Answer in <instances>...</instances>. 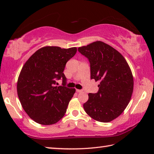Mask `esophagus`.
I'll list each match as a JSON object with an SVG mask.
<instances>
[{
  "label": "esophagus",
  "instance_id": "obj_1",
  "mask_svg": "<svg viewBox=\"0 0 154 154\" xmlns=\"http://www.w3.org/2000/svg\"><path fill=\"white\" fill-rule=\"evenodd\" d=\"M76 91H77V92H78V93L82 92H83V90H78V89H77Z\"/></svg>",
  "mask_w": 154,
  "mask_h": 154
}]
</instances>
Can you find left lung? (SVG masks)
Listing matches in <instances>:
<instances>
[{
  "label": "left lung",
  "instance_id": "obj_1",
  "mask_svg": "<svg viewBox=\"0 0 154 154\" xmlns=\"http://www.w3.org/2000/svg\"><path fill=\"white\" fill-rule=\"evenodd\" d=\"M78 51L89 60L91 79L100 82L98 92L88 94L84 110L96 121L111 122L123 113L131 99V69L118 51L103 41L79 47Z\"/></svg>",
  "mask_w": 154,
  "mask_h": 154
}]
</instances>
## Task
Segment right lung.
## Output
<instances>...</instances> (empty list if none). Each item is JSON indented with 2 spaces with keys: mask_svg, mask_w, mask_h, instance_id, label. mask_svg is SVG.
<instances>
[{
  "mask_svg": "<svg viewBox=\"0 0 154 154\" xmlns=\"http://www.w3.org/2000/svg\"><path fill=\"white\" fill-rule=\"evenodd\" d=\"M77 50V48L43 47L23 66L17 79V96L26 113L36 123L54 124L66 113L75 89L64 86L66 79L63 71ZM60 79L63 86L56 87L55 81Z\"/></svg>",
  "mask_w": 154,
  "mask_h": 154,
  "instance_id": "add662e5",
  "label": "right lung"
}]
</instances>
